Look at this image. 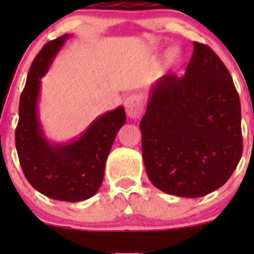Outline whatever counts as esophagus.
Returning <instances> with one entry per match:
<instances>
[{"instance_id":"obj_1","label":"esophagus","mask_w":254,"mask_h":254,"mask_svg":"<svg viewBox=\"0 0 254 254\" xmlns=\"http://www.w3.org/2000/svg\"><path fill=\"white\" fill-rule=\"evenodd\" d=\"M125 112L131 119H139L143 112V98L141 94H131L124 102Z\"/></svg>"}]
</instances>
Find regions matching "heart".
Segmentation results:
<instances>
[{"label":"heart","instance_id":"b5f03b06","mask_svg":"<svg viewBox=\"0 0 254 254\" xmlns=\"http://www.w3.org/2000/svg\"><path fill=\"white\" fill-rule=\"evenodd\" d=\"M170 56H171V58H172V59H177V58H178V55H177L176 51H171Z\"/></svg>","mask_w":254,"mask_h":254}]
</instances>
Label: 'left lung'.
<instances>
[{"instance_id":"obj_1","label":"left lung","mask_w":254,"mask_h":254,"mask_svg":"<svg viewBox=\"0 0 254 254\" xmlns=\"http://www.w3.org/2000/svg\"><path fill=\"white\" fill-rule=\"evenodd\" d=\"M140 130L146 173L160 190L199 198L226 183L242 156L241 103L211 49L194 42L184 76L151 86Z\"/></svg>"}]
</instances>
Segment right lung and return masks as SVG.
I'll use <instances>...</instances> for the list:
<instances>
[{"instance_id": "right-lung-1", "label": "right lung", "mask_w": 254, "mask_h": 254, "mask_svg": "<svg viewBox=\"0 0 254 254\" xmlns=\"http://www.w3.org/2000/svg\"><path fill=\"white\" fill-rule=\"evenodd\" d=\"M71 35L51 40L33 61L20 94L16 148L30 186L55 200H86L98 191L107 158L120 127L127 122L124 107L97 117L86 130L67 142L49 140L39 119L42 77Z\"/></svg>"}]
</instances>
